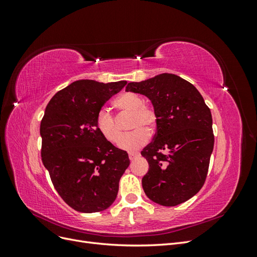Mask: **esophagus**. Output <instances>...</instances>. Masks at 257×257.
Returning a JSON list of instances; mask_svg holds the SVG:
<instances>
[{
    "label": "esophagus",
    "mask_w": 257,
    "mask_h": 257,
    "mask_svg": "<svg viewBox=\"0 0 257 257\" xmlns=\"http://www.w3.org/2000/svg\"><path fill=\"white\" fill-rule=\"evenodd\" d=\"M137 157H139V153L138 152H128V158H130L131 161H133Z\"/></svg>",
    "instance_id": "34e87169"
}]
</instances>
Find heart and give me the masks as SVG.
Masks as SVG:
<instances>
[{
  "instance_id": "1",
  "label": "heart",
  "mask_w": 257,
  "mask_h": 257,
  "mask_svg": "<svg viewBox=\"0 0 257 257\" xmlns=\"http://www.w3.org/2000/svg\"><path fill=\"white\" fill-rule=\"evenodd\" d=\"M114 107L121 113H130L128 120L130 133L121 137V131L113 114L102 108L95 116V126L98 133L107 142L116 144L124 150H136L145 146L158 123V113L150 104L144 103V99L136 93H125L114 102Z\"/></svg>"
}]
</instances>
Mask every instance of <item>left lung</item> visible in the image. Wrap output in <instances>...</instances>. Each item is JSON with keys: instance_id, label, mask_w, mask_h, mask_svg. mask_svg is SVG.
Instances as JSON below:
<instances>
[{"instance_id": "obj_1", "label": "left lung", "mask_w": 257, "mask_h": 257, "mask_svg": "<svg viewBox=\"0 0 257 257\" xmlns=\"http://www.w3.org/2000/svg\"><path fill=\"white\" fill-rule=\"evenodd\" d=\"M126 91L149 97L158 113L157 133L142 151L149 163L143 178L146 195L162 206L184 203L208 175L214 145L210 108L192 83L174 74L130 82Z\"/></svg>"}]
</instances>
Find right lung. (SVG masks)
Instances as JSON below:
<instances>
[{
  "label": "right lung",
  "instance_id": "right-lung-1",
  "mask_svg": "<svg viewBox=\"0 0 257 257\" xmlns=\"http://www.w3.org/2000/svg\"><path fill=\"white\" fill-rule=\"evenodd\" d=\"M126 83L75 81L46 107L41 122L43 164L61 198L76 211H103L118 195L128 155L98 133L95 116Z\"/></svg>",
  "mask_w": 257,
  "mask_h": 257
}]
</instances>
